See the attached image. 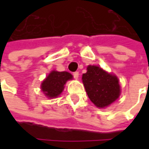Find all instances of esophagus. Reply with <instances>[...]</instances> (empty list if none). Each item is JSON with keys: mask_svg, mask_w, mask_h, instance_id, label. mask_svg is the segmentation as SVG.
Returning a JSON list of instances; mask_svg holds the SVG:
<instances>
[{"mask_svg": "<svg viewBox=\"0 0 149 149\" xmlns=\"http://www.w3.org/2000/svg\"><path fill=\"white\" fill-rule=\"evenodd\" d=\"M79 72H74V73H73V76H74V79H76L79 78Z\"/></svg>", "mask_w": 149, "mask_h": 149, "instance_id": "1", "label": "esophagus"}]
</instances>
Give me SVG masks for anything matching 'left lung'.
Listing matches in <instances>:
<instances>
[{
  "mask_svg": "<svg viewBox=\"0 0 149 149\" xmlns=\"http://www.w3.org/2000/svg\"><path fill=\"white\" fill-rule=\"evenodd\" d=\"M86 93L96 107L105 108L120 95V85L117 76L109 74L99 66L89 65L82 75Z\"/></svg>",
  "mask_w": 149,
  "mask_h": 149,
  "instance_id": "obj_1",
  "label": "left lung"
}]
</instances>
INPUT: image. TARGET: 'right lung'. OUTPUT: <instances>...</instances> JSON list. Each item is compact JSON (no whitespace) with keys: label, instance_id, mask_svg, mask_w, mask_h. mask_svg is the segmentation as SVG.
Returning <instances> with one entry per match:
<instances>
[{"label":"right lung","instance_id":"add662e5","mask_svg":"<svg viewBox=\"0 0 149 149\" xmlns=\"http://www.w3.org/2000/svg\"><path fill=\"white\" fill-rule=\"evenodd\" d=\"M72 79L73 76L69 72L53 70L41 83V90L48 98H56L63 92L66 82Z\"/></svg>","mask_w":149,"mask_h":149}]
</instances>
